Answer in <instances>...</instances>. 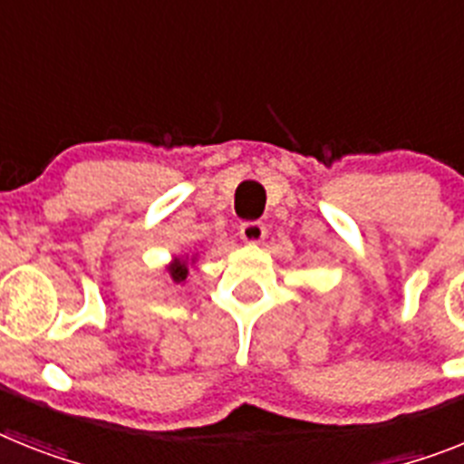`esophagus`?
I'll return each mask as SVG.
<instances>
[{
    "instance_id": "1",
    "label": "esophagus",
    "mask_w": 464,
    "mask_h": 464,
    "mask_svg": "<svg viewBox=\"0 0 464 464\" xmlns=\"http://www.w3.org/2000/svg\"><path fill=\"white\" fill-rule=\"evenodd\" d=\"M264 236H266V226H264L262 221H245V224H240V238H243L245 243H262Z\"/></svg>"
}]
</instances>
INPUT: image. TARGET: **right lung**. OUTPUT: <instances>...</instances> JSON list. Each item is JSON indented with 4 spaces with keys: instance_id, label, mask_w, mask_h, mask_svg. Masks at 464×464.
I'll list each match as a JSON object with an SVG mask.
<instances>
[{
    "instance_id": "1",
    "label": "right lung",
    "mask_w": 464,
    "mask_h": 464,
    "mask_svg": "<svg viewBox=\"0 0 464 464\" xmlns=\"http://www.w3.org/2000/svg\"><path fill=\"white\" fill-rule=\"evenodd\" d=\"M196 262H198V252L196 255H177L172 256V262L167 264L165 268L174 283H181V285H184L186 280H188L190 266H196Z\"/></svg>"
}]
</instances>
